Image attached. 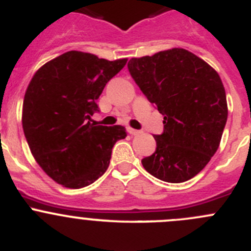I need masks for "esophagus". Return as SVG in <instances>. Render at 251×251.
<instances>
[{"label": "esophagus", "instance_id": "34e87169", "mask_svg": "<svg viewBox=\"0 0 251 251\" xmlns=\"http://www.w3.org/2000/svg\"><path fill=\"white\" fill-rule=\"evenodd\" d=\"M128 133H130V135H132V136H136V135H140V133H142V131L128 127Z\"/></svg>", "mask_w": 251, "mask_h": 251}]
</instances>
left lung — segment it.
Returning <instances> with one entry per match:
<instances>
[{"label": "left lung", "mask_w": 251, "mask_h": 251, "mask_svg": "<svg viewBox=\"0 0 251 251\" xmlns=\"http://www.w3.org/2000/svg\"><path fill=\"white\" fill-rule=\"evenodd\" d=\"M135 82L164 115L156 149L142 165L161 181L179 183L198 175L216 153L228 115L224 83L214 68L183 48L132 58Z\"/></svg>", "instance_id": "obj_1"}]
</instances>
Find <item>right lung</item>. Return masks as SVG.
I'll return each instance as SVG.
<instances>
[{
	"instance_id": "1",
	"label": "right lung",
	"mask_w": 251,
	"mask_h": 251,
	"mask_svg": "<svg viewBox=\"0 0 251 251\" xmlns=\"http://www.w3.org/2000/svg\"><path fill=\"white\" fill-rule=\"evenodd\" d=\"M127 59L107 60L69 50L42 65L23 103V130L42 170L68 188H82L107 171L124 126L91 124L96 100Z\"/></svg>"
}]
</instances>
